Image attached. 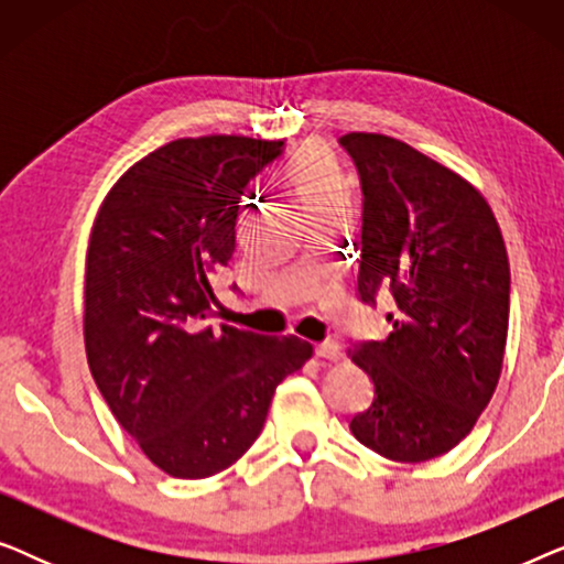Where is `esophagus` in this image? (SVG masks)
I'll use <instances>...</instances> for the list:
<instances>
[{
	"label": "esophagus",
	"mask_w": 564,
	"mask_h": 564,
	"mask_svg": "<svg viewBox=\"0 0 564 564\" xmlns=\"http://www.w3.org/2000/svg\"><path fill=\"white\" fill-rule=\"evenodd\" d=\"M315 357L328 359V361H341L344 359V351H341V346H338L336 341H323V344L315 346Z\"/></svg>",
	"instance_id": "1"
}]
</instances>
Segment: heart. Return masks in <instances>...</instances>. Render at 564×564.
<instances>
[{
  "label": "heart",
  "mask_w": 564,
  "mask_h": 564,
  "mask_svg": "<svg viewBox=\"0 0 564 564\" xmlns=\"http://www.w3.org/2000/svg\"><path fill=\"white\" fill-rule=\"evenodd\" d=\"M284 180L307 215L334 205H349V182L321 145H303L284 169Z\"/></svg>",
  "instance_id": "obj_1"
}]
</instances>
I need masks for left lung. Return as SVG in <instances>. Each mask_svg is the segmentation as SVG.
Returning a JSON list of instances; mask_svg holds the SVG:
<instances>
[{"label":"left lung","instance_id":"8db88e82","mask_svg":"<svg viewBox=\"0 0 564 564\" xmlns=\"http://www.w3.org/2000/svg\"><path fill=\"white\" fill-rule=\"evenodd\" d=\"M365 192L357 290L390 292L382 341L349 346L375 398L349 423L392 462L452 452L488 408L503 369L511 269L488 199L465 176L382 133L341 141Z\"/></svg>","mask_w":564,"mask_h":564}]
</instances>
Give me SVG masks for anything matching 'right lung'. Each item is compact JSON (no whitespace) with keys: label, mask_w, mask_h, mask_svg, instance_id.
<instances>
[{"label":"right lung","mask_w":564,"mask_h":564,"mask_svg":"<svg viewBox=\"0 0 564 564\" xmlns=\"http://www.w3.org/2000/svg\"><path fill=\"white\" fill-rule=\"evenodd\" d=\"M284 141L180 138L135 161L99 205L84 261V349L105 403L166 475L243 457L276 384L313 357L297 336L220 323L210 276L236 249L246 187Z\"/></svg>","instance_id":"add662e5"}]
</instances>
